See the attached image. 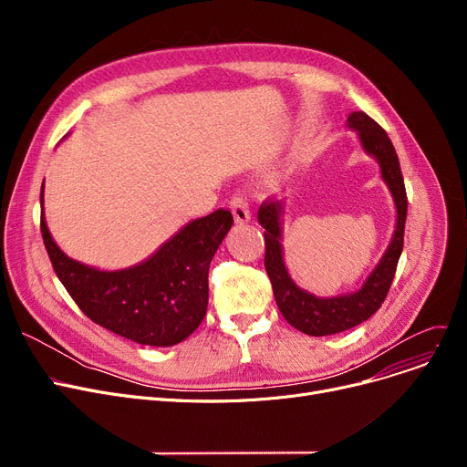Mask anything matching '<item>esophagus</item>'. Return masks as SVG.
I'll list each match as a JSON object with an SVG mask.
<instances>
[{
    "label": "esophagus",
    "mask_w": 467,
    "mask_h": 467,
    "mask_svg": "<svg viewBox=\"0 0 467 467\" xmlns=\"http://www.w3.org/2000/svg\"><path fill=\"white\" fill-rule=\"evenodd\" d=\"M231 212L236 223H246V221H250V208L242 194H234L231 199Z\"/></svg>",
    "instance_id": "obj_1"
}]
</instances>
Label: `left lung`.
Returning <instances> with one entry per match:
<instances>
[{"mask_svg":"<svg viewBox=\"0 0 467 467\" xmlns=\"http://www.w3.org/2000/svg\"><path fill=\"white\" fill-rule=\"evenodd\" d=\"M348 127L358 132L365 153L373 155L379 161L382 180L386 182L391 196H394L398 210L396 231L394 236H391L389 246L375 271L361 285V289H358L356 293H348V296H338L329 299L316 297L312 293L301 289L291 280L284 265L280 242L284 212L282 202L265 201L257 212L259 223L265 229V268L273 284L276 305L287 324L312 337L335 335L369 320L388 296L391 280H394L396 275L400 255L403 252L407 192L398 153L384 129L363 111L350 113Z\"/></svg>","mask_w":467,"mask_h":467,"instance_id":"1","label":"left lung"}]
</instances>
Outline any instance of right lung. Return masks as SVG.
<instances>
[{"label": "right lung", "mask_w": 467, "mask_h": 467, "mask_svg": "<svg viewBox=\"0 0 467 467\" xmlns=\"http://www.w3.org/2000/svg\"><path fill=\"white\" fill-rule=\"evenodd\" d=\"M233 227L229 210L194 219L140 265L98 271L69 259L43 215L41 234L58 280L98 326L145 347H174L201 326L208 308L210 263Z\"/></svg>", "instance_id": "1"}]
</instances>
